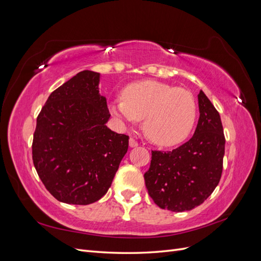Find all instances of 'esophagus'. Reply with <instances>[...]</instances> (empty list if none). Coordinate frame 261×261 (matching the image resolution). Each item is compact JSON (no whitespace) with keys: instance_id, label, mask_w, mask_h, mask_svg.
<instances>
[{"instance_id":"34e87169","label":"esophagus","mask_w":261,"mask_h":261,"mask_svg":"<svg viewBox=\"0 0 261 261\" xmlns=\"http://www.w3.org/2000/svg\"><path fill=\"white\" fill-rule=\"evenodd\" d=\"M137 146H138L137 141H136L135 139H134V138H130V139H129V147H130V148H135V147H137Z\"/></svg>"}]
</instances>
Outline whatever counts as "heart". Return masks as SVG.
I'll list each match as a JSON object with an SVG mask.
<instances>
[{
	"mask_svg": "<svg viewBox=\"0 0 261 261\" xmlns=\"http://www.w3.org/2000/svg\"><path fill=\"white\" fill-rule=\"evenodd\" d=\"M109 109L125 125L144 118L146 136L162 147L183 143L192 133L197 115L192 92L155 81L128 85L123 90V99L112 100Z\"/></svg>",
	"mask_w": 261,
	"mask_h": 261,
	"instance_id": "heart-1",
	"label": "heart"
}]
</instances>
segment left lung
<instances>
[{
	"label": "left lung",
	"mask_w": 261,
	"mask_h": 261,
	"mask_svg": "<svg viewBox=\"0 0 261 261\" xmlns=\"http://www.w3.org/2000/svg\"><path fill=\"white\" fill-rule=\"evenodd\" d=\"M199 120L187 143L172 151H152L146 187L156 206L174 212L198 207L218 186L224 156L222 122L202 90Z\"/></svg>",
	"instance_id": "1"
}]
</instances>
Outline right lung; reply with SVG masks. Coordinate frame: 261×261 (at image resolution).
Here are the masks:
<instances>
[{
    "mask_svg": "<svg viewBox=\"0 0 261 261\" xmlns=\"http://www.w3.org/2000/svg\"><path fill=\"white\" fill-rule=\"evenodd\" d=\"M100 73L83 70L54 90L37 118L33 160L39 177L61 202L89 204L111 187L128 136L107 127Z\"/></svg>",
    "mask_w": 261,
    "mask_h": 261,
    "instance_id": "1",
    "label": "right lung"
}]
</instances>
